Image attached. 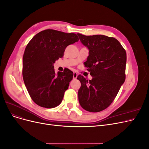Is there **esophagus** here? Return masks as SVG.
Returning <instances> with one entry per match:
<instances>
[{
  "instance_id": "obj_1",
  "label": "esophagus",
  "mask_w": 149,
  "mask_h": 149,
  "mask_svg": "<svg viewBox=\"0 0 149 149\" xmlns=\"http://www.w3.org/2000/svg\"><path fill=\"white\" fill-rule=\"evenodd\" d=\"M77 76H78V74H77V73H76V72H74L73 73V79H76V78H77Z\"/></svg>"
}]
</instances>
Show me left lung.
<instances>
[{"label": "left lung", "mask_w": 149, "mask_h": 149, "mask_svg": "<svg viewBox=\"0 0 149 149\" xmlns=\"http://www.w3.org/2000/svg\"><path fill=\"white\" fill-rule=\"evenodd\" d=\"M81 42L89 49V56L84 64L93 79L82 75L78 100L87 111L104 110L113 102L125 79L127 55L118 40L102 35L86 36L78 33Z\"/></svg>", "instance_id": "8db88e82"}]
</instances>
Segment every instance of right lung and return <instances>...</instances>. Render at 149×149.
Listing matches in <instances>:
<instances>
[{
	"mask_svg": "<svg viewBox=\"0 0 149 149\" xmlns=\"http://www.w3.org/2000/svg\"><path fill=\"white\" fill-rule=\"evenodd\" d=\"M78 40L75 33L47 29L35 35L27 44L22 75L30 96L37 105L53 108L61 102L73 73L66 69L56 74L53 64L63 56L68 46Z\"/></svg>",
	"mask_w": 149,
	"mask_h": 149,
	"instance_id": "obj_1",
	"label": "right lung"
}]
</instances>
